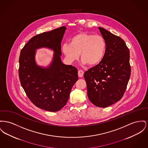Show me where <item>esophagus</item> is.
I'll list each match as a JSON object with an SVG mask.
<instances>
[{
  "instance_id": "obj_1",
  "label": "esophagus",
  "mask_w": 148,
  "mask_h": 148,
  "mask_svg": "<svg viewBox=\"0 0 148 148\" xmlns=\"http://www.w3.org/2000/svg\"><path fill=\"white\" fill-rule=\"evenodd\" d=\"M83 74H84V71L82 70H78L79 77L82 78L83 76Z\"/></svg>"
}]
</instances>
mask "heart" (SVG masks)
I'll return each mask as SVG.
<instances>
[{
	"label": "heart",
	"instance_id": "1",
	"mask_svg": "<svg viewBox=\"0 0 148 148\" xmlns=\"http://www.w3.org/2000/svg\"><path fill=\"white\" fill-rule=\"evenodd\" d=\"M106 42L101 35L82 32L70 39L69 44H63L61 51L70 62L78 60L79 56L83 64L98 65L104 58Z\"/></svg>",
	"mask_w": 148,
	"mask_h": 148
}]
</instances>
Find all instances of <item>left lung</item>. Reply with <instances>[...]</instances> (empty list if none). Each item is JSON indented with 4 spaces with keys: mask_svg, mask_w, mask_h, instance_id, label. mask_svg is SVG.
<instances>
[{
    "mask_svg": "<svg viewBox=\"0 0 148 148\" xmlns=\"http://www.w3.org/2000/svg\"><path fill=\"white\" fill-rule=\"evenodd\" d=\"M106 42L104 58L84 74L90 101L105 108L120 101L130 77V51L121 37L98 27Z\"/></svg>",
    "mask_w": 148,
    "mask_h": 148,
    "instance_id": "obj_1",
    "label": "left lung"
}]
</instances>
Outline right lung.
Masks as SVG:
<instances>
[{
  "mask_svg": "<svg viewBox=\"0 0 148 148\" xmlns=\"http://www.w3.org/2000/svg\"><path fill=\"white\" fill-rule=\"evenodd\" d=\"M66 29L62 26L35 36L24 46L19 59L22 87L36 107L47 111H58L66 104L78 79L77 69L61 61V42ZM42 47L54 52L52 63L46 68L35 60V50Z\"/></svg>",
  "mask_w": 148,
  "mask_h": 148,
  "instance_id": "1",
  "label": "right lung"
}]
</instances>
